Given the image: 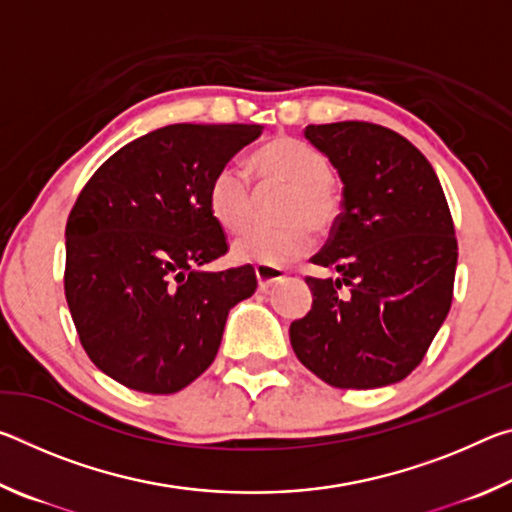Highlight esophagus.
Wrapping results in <instances>:
<instances>
[{"label":"esophagus","instance_id":"34e87169","mask_svg":"<svg viewBox=\"0 0 512 512\" xmlns=\"http://www.w3.org/2000/svg\"><path fill=\"white\" fill-rule=\"evenodd\" d=\"M255 275H257V287L259 291H268L273 284L282 282L287 273L282 268H271V266H255Z\"/></svg>","mask_w":512,"mask_h":512}]
</instances>
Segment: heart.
Listing matches in <instances>:
<instances>
[{
	"label": "heart",
	"instance_id": "b5f03b06",
	"mask_svg": "<svg viewBox=\"0 0 512 512\" xmlns=\"http://www.w3.org/2000/svg\"><path fill=\"white\" fill-rule=\"evenodd\" d=\"M259 192L282 187L277 203V228H257L239 237L232 255L239 262L282 268L307 255L314 246V228L332 230L341 219L343 198L329 178L325 155L307 142L289 135H277L250 155ZM257 194L244 171L225 164L207 185V207L212 219L225 232L248 228L255 212Z\"/></svg>",
	"mask_w": 512,
	"mask_h": 512
}]
</instances>
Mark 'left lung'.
<instances>
[{"instance_id":"1","label":"left lung","mask_w":512,"mask_h":512,"mask_svg":"<svg viewBox=\"0 0 512 512\" xmlns=\"http://www.w3.org/2000/svg\"><path fill=\"white\" fill-rule=\"evenodd\" d=\"M343 183L341 219L305 277L314 302L289 327L302 366L336 388H379L420 366L454 296L458 244L436 171L391 128L307 126Z\"/></svg>"}]
</instances>
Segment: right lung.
I'll list each match as a JSON object with an SVG mask.
<instances>
[{
    "label": "right lung",
    "mask_w": 512,
    "mask_h": 512,
    "mask_svg": "<svg viewBox=\"0 0 512 512\" xmlns=\"http://www.w3.org/2000/svg\"><path fill=\"white\" fill-rule=\"evenodd\" d=\"M259 124H173L94 171L65 228V298L94 366L140 393L183 391L212 366L255 268L207 273L228 253L207 185Z\"/></svg>",
    "instance_id": "1"
}]
</instances>
